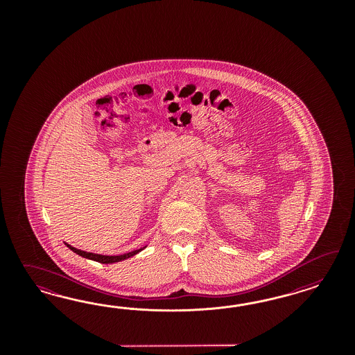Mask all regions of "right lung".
I'll return each mask as SVG.
<instances>
[{
	"mask_svg": "<svg viewBox=\"0 0 355 355\" xmlns=\"http://www.w3.org/2000/svg\"><path fill=\"white\" fill-rule=\"evenodd\" d=\"M67 248H70L71 251H74L76 254L78 255H80V257H83V258L91 259V260H95V261H98V263H103V264H110V263H117V261H121V260H125V259L131 258V257H134L135 254H138L140 252L143 248H139V250H135V251H131V252H128V254H123V255H117V257H107V255H100V254H92V252H86V251H82V250H78V248H73V246H70V245H67V243H64Z\"/></svg>",
	"mask_w": 355,
	"mask_h": 355,
	"instance_id": "1",
	"label": "right lung"
}]
</instances>
